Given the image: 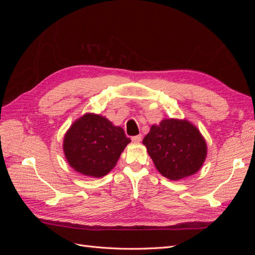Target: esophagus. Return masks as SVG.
<instances>
[{"instance_id":"34e87169","label":"esophagus","mask_w":255,"mask_h":255,"mask_svg":"<svg viewBox=\"0 0 255 255\" xmlns=\"http://www.w3.org/2000/svg\"><path fill=\"white\" fill-rule=\"evenodd\" d=\"M141 139H142L141 135H137V136L132 137V141H134V142H140Z\"/></svg>"}]
</instances>
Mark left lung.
Listing matches in <instances>:
<instances>
[{"label": "left lung", "mask_w": 255, "mask_h": 255, "mask_svg": "<svg viewBox=\"0 0 255 255\" xmlns=\"http://www.w3.org/2000/svg\"><path fill=\"white\" fill-rule=\"evenodd\" d=\"M142 143L159 173L172 181L198 172L207 154L200 130L185 119L161 120L151 127Z\"/></svg>", "instance_id": "8db88e82"}]
</instances>
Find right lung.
Segmentation results:
<instances>
[{"label":"right lung","instance_id":"right-lung-1","mask_svg":"<svg viewBox=\"0 0 255 255\" xmlns=\"http://www.w3.org/2000/svg\"><path fill=\"white\" fill-rule=\"evenodd\" d=\"M130 139L120 127L103 116L85 114L75 120L64 137V153L74 170L86 176L109 173Z\"/></svg>","mask_w":255,"mask_h":255}]
</instances>
